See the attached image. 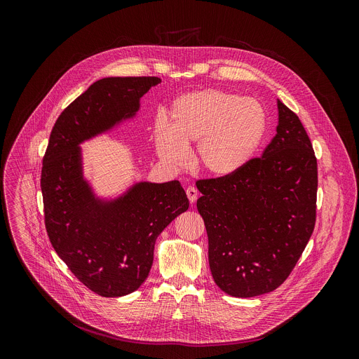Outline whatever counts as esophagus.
<instances>
[{
	"instance_id": "34e87169",
	"label": "esophagus",
	"mask_w": 359,
	"mask_h": 359,
	"mask_svg": "<svg viewBox=\"0 0 359 359\" xmlns=\"http://www.w3.org/2000/svg\"><path fill=\"white\" fill-rule=\"evenodd\" d=\"M186 194H187V198H189L190 203H194L197 200V197H198V191L194 187H191V186L186 189Z\"/></svg>"
}]
</instances>
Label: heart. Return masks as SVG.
<instances>
[{
  "mask_svg": "<svg viewBox=\"0 0 359 359\" xmlns=\"http://www.w3.org/2000/svg\"><path fill=\"white\" fill-rule=\"evenodd\" d=\"M266 129V112L255 99L220 89L193 90L173 100L169 129H156L155 149L166 165L179 169L196 143V168L210 177L227 179L251 162Z\"/></svg>",
  "mask_w": 359,
  "mask_h": 359,
  "instance_id": "1",
  "label": "heart"
}]
</instances>
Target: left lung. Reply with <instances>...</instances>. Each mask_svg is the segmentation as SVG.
<instances>
[{
	"label": "left lung",
	"instance_id": "8db88e82",
	"mask_svg": "<svg viewBox=\"0 0 359 359\" xmlns=\"http://www.w3.org/2000/svg\"><path fill=\"white\" fill-rule=\"evenodd\" d=\"M277 135L263 156L227 179L196 183L209 264L226 294L248 298L280 287L316 226L317 159L298 116L277 99Z\"/></svg>",
	"mask_w": 359,
	"mask_h": 359
}]
</instances>
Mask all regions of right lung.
<instances>
[{"instance_id":"add662e5","label":"right lung","mask_w":359,"mask_h":359,"mask_svg":"<svg viewBox=\"0 0 359 359\" xmlns=\"http://www.w3.org/2000/svg\"><path fill=\"white\" fill-rule=\"evenodd\" d=\"M156 76L93 82L60 115L43 156L41 190L50 244L74 276L102 297L136 291L153 264L158 236L189 209L179 180L136 182L100 197L83 175L81 144L130 121Z\"/></svg>"}]
</instances>
